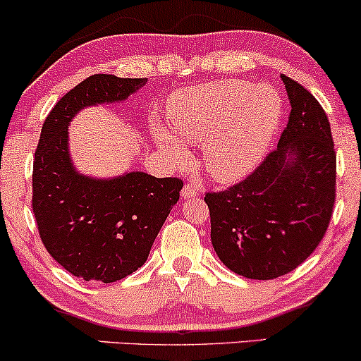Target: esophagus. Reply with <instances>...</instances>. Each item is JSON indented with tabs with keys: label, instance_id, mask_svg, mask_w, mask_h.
<instances>
[{
	"label": "esophagus",
	"instance_id": "34e87169",
	"mask_svg": "<svg viewBox=\"0 0 361 361\" xmlns=\"http://www.w3.org/2000/svg\"><path fill=\"white\" fill-rule=\"evenodd\" d=\"M197 193H198V190H197V186H193V185H188L186 183L183 188H181V197L183 198H192V197H197Z\"/></svg>",
	"mask_w": 361,
	"mask_h": 361
}]
</instances>
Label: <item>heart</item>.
Listing matches in <instances>:
<instances>
[{"label":"heart","instance_id":"b5f03b06","mask_svg":"<svg viewBox=\"0 0 361 361\" xmlns=\"http://www.w3.org/2000/svg\"><path fill=\"white\" fill-rule=\"evenodd\" d=\"M168 129L154 139L173 161L186 158L183 146L203 142L202 161L220 183L242 180L260 163L279 129L284 102L271 85L220 80L183 89L169 97Z\"/></svg>","mask_w":361,"mask_h":361}]
</instances>
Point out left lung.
Wrapping results in <instances>:
<instances>
[{
	"mask_svg": "<svg viewBox=\"0 0 361 361\" xmlns=\"http://www.w3.org/2000/svg\"><path fill=\"white\" fill-rule=\"evenodd\" d=\"M290 114L277 149L240 183L207 193L212 245L238 276L269 281L314 252L334 205L336 153L321 104L281 73Z\"/></svg>",
	"mask_w": 361,
	"mask_h": 361,
	"instance_id": "obj_1",
	"label": "left lung"
}]
</instances>
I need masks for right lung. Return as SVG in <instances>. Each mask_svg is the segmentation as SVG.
Here are the masks:
<instances>
[{
    "instance_id": "right-lung-1",
    "label": "right lung",
    "mask_w": 361,
    "mask_h": 361,
    "mask_svg": "<svg viewBox=\"0 0 361 361\" xmlns=\"http://www.w3.org/2000/svg\"><path fill=\"white\" fill-rule=\"evenodd\" d=\"M147 79L95 73L55 104L43 123L33 161V214L49 254L84 281L109 284L133 274L180 200L183 181L128 171L94 178L77 171L68 124L97 104L123 102Z\"/></svg>"
}]
</instances>
